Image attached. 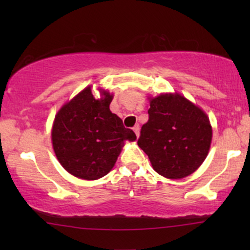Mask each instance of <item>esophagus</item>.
I'll use <instances>...</instances> for the list:
<instances>
[{
	"label": "esophagus",
	"mask_w": 250,
	"mask_h": 250,
	"mask_svg": "<svg viewBox=\"0 0 250 250\" xmlns=\"http://www.w3.org/2000/svg\"><path fill=\"white\" fill-rule=\"evenodd\" d=\"M133 131H134L136 136H138V138H139V135H140V126L139 125H135L134 127H133Z\"/></svg>",
	"instance_id": "obj_1"
}]
</instances>
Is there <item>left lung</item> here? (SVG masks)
I'll return each mask as SVG.
<instances>
[{
  "label": "left lung",
  "mask_w": 250,
  "mask_h": 250,
  "mask_svg": "<svg viewBox=\"0 0 250 250\" xmlns=\"http://www.w3.org/2000/svg\"><path fill=\"white\" fill-rule=\"evenodd\" d=\"M148 100L149 121L142 126L138 146L159 175L170 180L191 175L209 152L213 139L209 117L179 92Z\"/></svg>",
  "instance_id": "8db88e82"
}]
</instances>
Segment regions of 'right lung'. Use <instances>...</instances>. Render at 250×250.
Instances as JSON below:
<instances>
[{
  "label": "right lung",
  "mask_w": 250,
  "mask_h": 250,
  "mask_svg": "<svg viewBox=\"0 0 250 250\" xmlns=\"http://www.w3.org/2000/svg\"><path fill=\"white\" fill-rule=\"evenodd\" d=\"M92 85L61 105L51 128L53 151L60 165L78 179H101L114 168L126 142H134L135 133L110 111L114 94Z\"/></svg>",
  "instance_id": "add662e5"
}]
</instances>
